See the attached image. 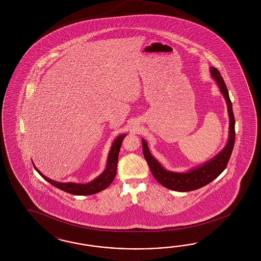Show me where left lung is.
<instances>
[{
  "label": "left lung",
  "instance_id": "obj_1",
  "mask_svg": "<svg viewBox=\"0 0 261 261\" xmlns=\"http://www.w3.org/2000/svg\"><path fill=\"white\" fill-rule=\"evenodd\" d=\"M210 72H211V76L216 82L217 86L226 100L228 114H229V139L225 147L219 153H217L214 158L206 161L200 166L191 168L187 172H174V171H169L163 167L158 161L151 155L147 142H145L144 139L142 140L143 156L149 166L154 178L162 186L166 187L169 190L187 192V191L198 190L200 188L205 187L207 184L213 182L214 179H216L227 167L231 152L233 149L234 140H236V131H234L236 120H234V116L232 112L231 102L229 99V92L219 71L214 67H211Z\"/></svg>",
  "mask_w": 261,
  "mask_h": 261
}]
</instances>
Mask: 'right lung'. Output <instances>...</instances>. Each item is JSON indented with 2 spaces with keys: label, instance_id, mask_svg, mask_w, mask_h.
<instances>
[{
  "label": "right lung",
  "instance_id": "1",
  "mask_svg": "<svg viewBox=\"0 0 261 261\" xmlns=\"http://www.w3.org/2000/svg\"><path fill=\"white\" fill-rule=\"evenodd\" d=\"M126 137V134L119 135L115 141L112 143L109 155L107 159L106 167L103 170L102 173L97 176L93 181L88 184H77V182H56L49 178L46 177L44 174L41 173L38 168L34 166L36 171L47 181L51 184L54 187H56L59 190L66 191L68 193H71L73 195H91L95 194L101 190H105L110 186L116 174H117V167H118V159H119V149L122 140ZM33 164V163H32Z\"/></svg>",
  "mask_w": 261,
  "mask_h": 261
}]
</instances>
